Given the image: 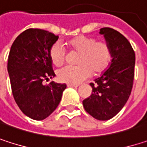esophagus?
<instances>
[{
  "label": "esophagus",
  "instance_id": "esophagus-1",
  "mask_svg": "<svg viewBox=\"0 0 147 147\" xmlns=\"http://www.w3.org/2000/svg\"><path fill=\"white\" fill-rule=\"evenodd\" d=\"M67 86L68 87H73V88H77L79 85H77V84H72V83H67Z\"/></svg>",
  "mask_w": 147,
  "mask_h": 147
}]
</instances>
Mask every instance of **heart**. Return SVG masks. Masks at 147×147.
<instances>
[{"label": "heart", "mask_w": 147, "mask_h": 147, "mask_svg": "<svg viewBox=\"0 0 147 147\" xmlns=\"http://www.w3.org/2000/svg\"><path fill=\"white\" fill-rule=\"evenodd\" d=\"M71 51L78 52L77 65H67L58 71V78L60 82L78 84L88 79L92 73H102L110 65L112 59L111 47L105 42H97L93 37L80 36L68 42ZM53 64L62 65L66 58V52L60 43L53 45L49 51Z\"/></svg>", "instance_id": "1"}]
</instances>
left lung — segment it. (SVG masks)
<instances>
[{
	"label": "left lung",
	"mask_w": 147,
	"mask_h": 147,
	"mask_svg": "<svg viewBox=\"0 0 147 147\" xmlns=\"http://www.w3.org/2000/svg\"><path fill=\"white\" fill-rule=\"evenodd\" d=\"M111 47V65L102 76L90 83L91 95L82 101L85 111L98 120H109L124 106L131 94L134 79L135 53L132 46L121 33L109 27L101 28Z\"/></svg>",
	"instance_id": "1"
}]
</instances>
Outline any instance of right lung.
I'll return each mask as SVG.
<instances>
[{
  "label": "right lung",
  "instance_id": "right-lung-1",
  "mask_svg": "<svg viewBox=\"0 0 147 147\" xmlns=\"http://www.w3.org/2000/svg\"><path fill=\"white\" fill-rule=\"evenodd\" d=\"M59 36L41 29L22 32L11 47L7 71L12 93L19 109L34 120H43L61 100L66 85L43 82L55 76L49 51Z\"/></svg>",
  "mask_w": 147,
  "mask_h": 147
}]
</instances>
